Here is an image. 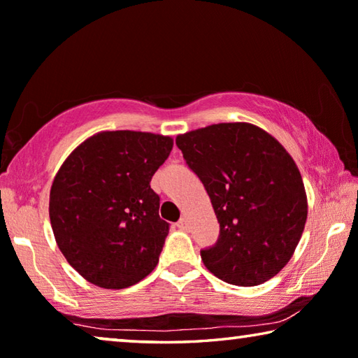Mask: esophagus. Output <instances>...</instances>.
Masks as SVG:
<instances>
[{"label":"esophagus","mask_w":358,"mask_h":358,"mask_svg":"<svg viewBox=\"0 0 358 358\" xmlns=\"http://www.w3.org/2000/svg\"><path fill=\"white\" fill-rule=\"evenodd\" d=\"M176 227H178L179 228V230H187V220L185 219H180L179 222H178V224H176Z\"/></svg>","instance_id":"1"}]
</instances>
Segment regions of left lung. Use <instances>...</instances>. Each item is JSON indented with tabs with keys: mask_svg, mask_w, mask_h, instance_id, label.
<instances>
[{
	"mask_svg": "<svg viewBox=\"0 0 358 358\" xmlns=\"http://www.w3.org/2000/svg\"><path fill=\"white\" fill-rule=\"evenodd\" d=\"M176 144L206 189L220 224L201 260L224 282L252 287L276 276L294 255L308 217L301 174L282 144L234 122L179 134Z\"/></svg>",
	"mask_w": 358,
	"mask_h": 358,
	"instance_id": "left-lung-1",
	"label": "left lung"
}]
</instances>
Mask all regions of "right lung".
I'll return each instance as SVG.
<instances>
[{
	"mask_svg": "<svg viewBox=\"0 0 358 358\" xmlns=\"http://www.w3.org/2000/svg\"><path fill=\"white\" fill-rule=\"evenodd\" d=\"M173 139L143 131H101L58 169L49 215L58 249L82 278L127 289L154 271L168 236L150 179Z\"/></svg>",
	"mask_w": 358,
	"mask_h": 358,
	"instance_id": "1",
	"label": "right lung"
}]
</instances>
